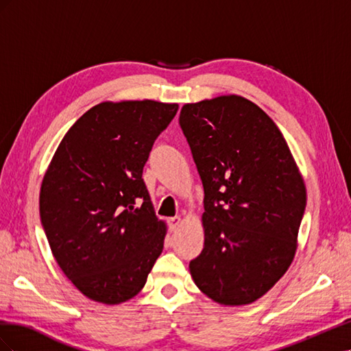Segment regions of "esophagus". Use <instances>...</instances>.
Segmentation results:
<instances>
[{
  "label": "esophagus",
  "instance_id": "1",
  "mask_svg": "<svg viewBox=\"0 0 351 351\" xmlns=\"http://www.w3.org/2000/svg\"><path fill=\"white\" fill-rule=\"evenodd\" d=\"M180 224H182V217H173V218H169L168 219V226H169V230L171 231H174Z\"/></svg>",
  "mask_w": 351,
  "mask_h": 351
}]
</instances>
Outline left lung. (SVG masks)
<instances>
[{
  "instance_id": "obj_1",
  "label": "left lung",
  "mask_w": 351,
  "mask_h": 351,
  "mask_svg": "<svg viewBox=\"0 0 351 351\" xmlns=\"http://www.w3.org/2000/svg\"><path fill=\"white\" fill-rule=\"evenodd\" d=\"M178 121L205 192L192 278L219 304L256 302L294 259L306 208L299 167L277 124L239 95L184 104Z\"/></svg>"
}]
</instances>
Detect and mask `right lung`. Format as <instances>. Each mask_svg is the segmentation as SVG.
<instances>
[{
    "mask_svg": "<svg viewBox=\"0 0 351 351\" xmlns=\"http://www.w3.org/2000/svg\"><path fill=\"white\" fill-rule=\"evenodd\" d=\"M178 104L101 102L62 137L42 180L39 214L52 254L90 300L120 304L164 249L143 167Z\"/></svg>",
    "mask_w": 351,
    "mask_h": 351,
    "instance_id": "add662e5",
    "label": "right lung"
}]
</instances>
